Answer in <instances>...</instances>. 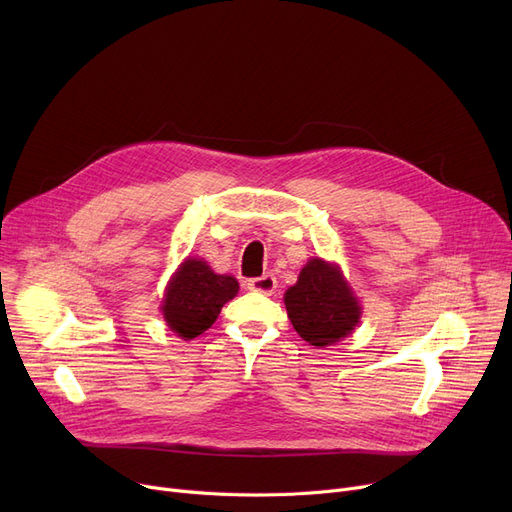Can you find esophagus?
<instances>
[{"label":"esophagus","instance_id":"34e87169","mask_svg":"<svg viewBox=\"0 0 512 512\" xmlns=\"http://www.w3.org/2000/svg\"><path fill=\"white\" fill-rule=\"evenodd\" d=\"M249 290H253V292H259V294H274L276 292V288H278V282H276V278L274 276H270V274H265V276H261V278H253V280H249Z\"/></svg>","mask_w":512,"mask_h":512}]
</instances>
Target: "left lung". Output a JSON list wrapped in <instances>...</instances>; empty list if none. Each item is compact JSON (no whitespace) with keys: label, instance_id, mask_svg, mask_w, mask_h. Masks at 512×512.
Instances as JSON below:
<instances>
[{"label":"left lung","instance_id":"8db88e82","mask_svg":"<svg viewBox=\"0 0 512 512\" xmlns=\"http://www.w3.org/2000/svg\"><path fill=\"white\" fill-rule=\"evenodd\" d=\"M292 328L313 346H330L351 334L361 307L340 267L319 257L307 261L299 280L284 294Z\"/></svg>","mask_w":512,"mask_h":512}]
</instances>
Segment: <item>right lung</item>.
Masks as SVG:
<instances>
[{
	"label": "right lung",
	"mask_w": 512,
	"mask_h": 512,
	"mask_svg": "<svg viewBox=\"0 0 512 512\" xmlns=\"http://www.w3.org/2000/svg\"><path fill=\"white\" fill-rule=\"evenodd\" d=\"M236 292V278L215 274L203 259L188 257L180 263L166 288L161 313L172 332L191 340L211 328L222 307L236 297Z\"/></svg>",
	"instance_id": "add662e5"
}]
</instances>
